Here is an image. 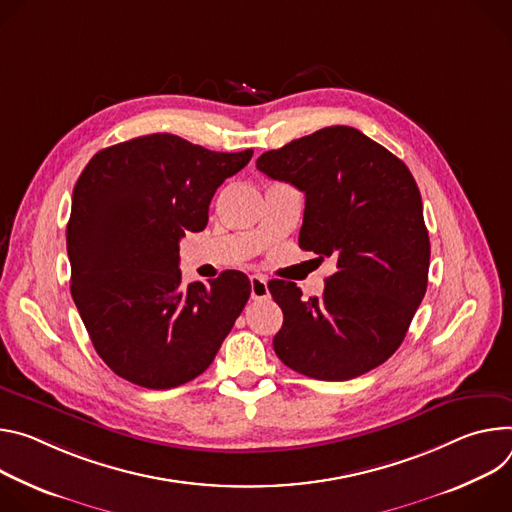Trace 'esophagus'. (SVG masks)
<instances>
[{
	"label": "esophagus",
	"instance_id": "1",
	"mask_svg": "<svg viewBox=\"0 0 512 512\" xmlns=\"http://www.w3.org/2000/svg\"><path fill=\"white\" fill-rule=\"evenodd\" d=\"M250 295H252L254 301H264V299L270 297L264 276H260V274L250 276Z\"/></svg>",
	"mask_w": 512,
	"mask_h": 512
}]
</instances>
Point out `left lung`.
<instances>
[{
	"mask_svg": "<svg viewBox=\"0 0 512 512\" xmlns=\"http://www.w3.org/2000/svg\"><path fill=\"white\" fill-rule=\"evenodd\" d=\"M256 168L305 193L299 246L337 270L321 297L270 280L285 315L272 346L299 374L350 380L384 364L409 331L429 274V234L407 164L350 126L268 150Z\"/></svg>",
	"mask_w": 512,
	"mask_h": 512,
	"instance_id": "8db88e82",
	"label": "left lung"
}]
</instances>
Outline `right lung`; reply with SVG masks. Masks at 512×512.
<instances>
[{
	"label": "right lung",
	"instance_id": "add662e5",
	"mask_svg": "<svg viewBox=\"0 0 512 512\" xmlns=\"http://www.w3.org/2000/svg\"><path fill=\"white\" fill-rule=\"evenodd\" d=\"M252 154L150 134L99 150L81 173L67 225L71 295L95 352L128 382L166 390L197 378L246 307L240 270L183 287L179 242L205 230L217 187Z\"/></svg>",
	"mask_w": 512,
	"mask_h": 512
}]
</instances>
